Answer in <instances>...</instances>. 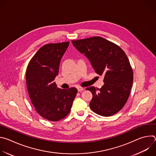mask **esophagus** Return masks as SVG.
<instances>
[{"instance_id":"obj_1","label":"esophagus","mask_w":156,"mask_h":156,"mask_svg":"<svg viewBox=\"0 0 156 156\" xmlns=\"http://www.w3.org/2000/svg\"><path fill=\"white\" fill-rule=\"evenodd\" d=\"M77 90H78V91H83L84 90V88H83L82 87H77Z\"/></svg>"}]
</instances>
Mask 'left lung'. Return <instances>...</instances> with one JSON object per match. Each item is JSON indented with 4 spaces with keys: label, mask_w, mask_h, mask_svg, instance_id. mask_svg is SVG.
<instances>
[{
    "label": "left lung",
    "mask_w": 156,
    "mask_h": 156,
    "mask_svg": "<svg viewBox=\"0 0 156 156\" xmlns=\"http://www.w3.org/2000/svg\"><path fill=\"white\" fill-rule=\"evenodd\" d=\"M72 42L90 60L94 71L104 76L101 88H86L93 94L91 109L104 117L117 114L127 102L133 81V69L126 54L117 44L99 36Z\"/></svg>",
    "instance_id": "left-lung-1"
}]
</instances>
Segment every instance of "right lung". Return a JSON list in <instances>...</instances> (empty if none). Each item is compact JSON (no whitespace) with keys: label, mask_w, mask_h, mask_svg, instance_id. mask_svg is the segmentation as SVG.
Returning <instances> with one entry per match:
<instances>
[{"label":"right lung","mask_w":156,"mask_h":156,"mask_svg":"<svg viewBox=\"0 0 156 156\" xmlns=\"http://www.w3.org/2000/svg\"><path fill=\"white\" fill-rule=\"evenodd\" d=\"M69 45L68 41L42 46L30 61L26 71L28 91L35 110L42 117L52 122L68 115L78 93L76 87L63 90L54 82Z\"/></svg>","instance_id":"obj_1"}]
</instances>
